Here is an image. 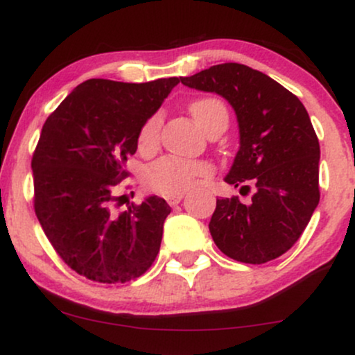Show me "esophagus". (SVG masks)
<instances>
[{
    "label": "esophagus",
    "mask_w": 355,
    "mask_h": 355,
    "mask_svg": "<svg viewBox=\"0 0 355 355\" xmlns=\"http://www.w3.org/2000/svg\"><path fill=\"white\" fill-rule=\"evenodd\" d=\"M182 200H183L182 193H180V195H168V196H167V203H168L170 206H177L178 203H180Z\"/></svg>",
    "instance_id": "obj_1"
}]
</instances>
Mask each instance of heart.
Segmentation results:
<instances>
[{
  "instance_id": "heart-1",
  "label": "heart",
  "mask_w": 355,
  "mask_h": 355,
  "mask_svg": "<svg viewBox=\"0 0 355 355\" xmlns=\"http://www.w3.org/2000/svg\"><path fill=\"white\" fill-rule=\"evenodd\" d=\"M190 113L201 128L208 129L214 121L227 119V110L218 98H200L190 105ZM162 118L157 113L146 121L139 131V150L150 152L159 142ZM211 167L206 162L187 160L180 157H162L146 170L144 183L147 188L162 195H180L187 191L198 177H208Z\"/></svg>"
}]
</instances>
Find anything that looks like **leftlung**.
I'll list each match as a JSON object with an SVG mask.
<instances>
[{"label": "left lung", "mask_w": 355, "mask_h": 355, "mask_svg": "<svg viewBox=\"0 0 355 355\" xmlns=\"http://www.w3.org/2000/svg\"><path fill=\"white\" fill-rule=\"evenodd\" d=\"M182 83L216 93L234 110L239 150L224 182L255 193L216 201L209 221L214 244L227 257L266 263L302 236L320 203V142L308 111L275 80L242 64H219Z\"/></svg>", "instance_id": "1"}]
</instances>
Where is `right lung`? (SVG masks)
Listing matches in <instances>:
<instances>
[{
	"mask_svg": "<svg viewBox=\"0 0 355 355\" xmlns=\"http://www.w3.org/2000/svg\"><path fill=\"white\" fill-rule=\"evenodd\" d=\"M180 78L80 83L42 125L33 155L34 209L60 259L88 280L125 284L152 266L172 208L147 196L116 213L139 131Z\"/></svg>",
	"mask_w": 355,
	"mask_h": 355,
	"instance_id": "obj_1",
	"label": "right lung"
}]
</instances>
